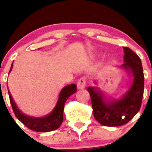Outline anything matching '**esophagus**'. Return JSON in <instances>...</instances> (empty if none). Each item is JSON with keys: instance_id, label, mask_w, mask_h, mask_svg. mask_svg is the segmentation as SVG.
I'll list each match as a JSON object with an SVG mask.
<instances>
[{"instance_id": "esophagus-1", "label": "esophagus", "mask_w": 152, "mask_h": 152, "mask_svg": "<svg viewBox=\"0 0 152 152\" xmlns=\"http://www.w3.org/2000/svg\"><path fill=\"white\" fill-rule=\"evenodd\" d=\"M86 80L85 78H81L77 82V88L78 90L83 89L86 87Z\"/></svg>"}]
</instances>
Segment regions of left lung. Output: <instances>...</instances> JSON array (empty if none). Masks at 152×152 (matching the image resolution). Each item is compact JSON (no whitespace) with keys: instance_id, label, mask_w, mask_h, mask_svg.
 <instances>
[{"instance_id":"8db88e82","label":"left lung","mask_w":152,"mask_h":152,"mask_svg":"<svg viewBox=\"0 0 152 152\" xmlns=\"http://www.w3.org/2000/svg\"><path fill=\"white\" fill-rule=\"evenodd\" d=\"M124 62L120 68L132 78L129 88L119 99H108L96 86H89L94 116L103 126L126 124L137 114L142 105L144 77L141 59L132 50L124 47Z\"/></svg>"}]
</instances>
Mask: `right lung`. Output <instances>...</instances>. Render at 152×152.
Masks as SVG:
<instances>
[{
	"mask_svg": "<svg viewBox=\"0 0 152 152\" xmlns=\"http://www.w3.org/2000/svg\"><path fill=\"white\" fill-rule=\"evenodd\" d=\"M13 64L12 63L9 74L13 69ZM76 92V85L75 83L64 86L59 93L58 101L54 109L50 114L43 117H34L23 114L17 106L9 90L8 95L13 112L19 121L22 122L26 127L35 132H48L57 129L61 126L64 118V109L65 103L69 97Z\"/></svg>",
	"mask_w": 152,
	"mask_h": 152,
	"instance_id": "1",
	"label": "right lung"
}]
</instances>
